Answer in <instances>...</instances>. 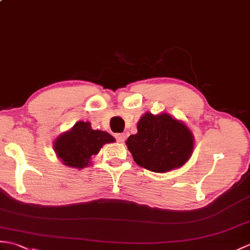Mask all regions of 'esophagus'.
<instances>
[{
    "instance_id": "34e87169",
    "label": "esophagus",
    "mask_w": 250,
    "mask_h": 250,
    "mask_svg": "<svg viewBox=\"0 0 250 250\" xmlns=\"http://www.w3.org/2000/svg\"><path fill=\"white\" fill-rule=\"evenodd\" d=\"M115 138L117 139V142L123 143V142H125V133H117V134H115Z\"/></svg>"
}]
</instances>
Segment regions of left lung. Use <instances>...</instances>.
<instances>
[{
    "label": "left lung",
    "instance_id": "8db88e82",
    "mask_svg": "<svg viewBox=\"0 0 250 250\" xmlns=\"http://www.w3.org/2000/svg\"><path fill=\"white\" fill-rule=\"evenodd\" d=\"M125 145L136 164L154 172L180 168L189 160L194 136L182 121L169 114L146 113L137 123V133Z\"/></svg>",
    "mask_w": 250,
    "mask_h": 250
}]
</instances>
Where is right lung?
<instances>
[{"label":"right lung","mask_w":250,"mask_h":250,"mask_svg":"<svg viewBox=\"0 0 250 250\" xmlns=\"http://www.w3.org/2000/svg\"><path fill=\"white\" fill-rule=\"evenodd\" d=\"M114 142L115 138L107 132L92 130L88 121H78L56 138L53 147L63 165L82 169L90 165L91 158L99 153L103 145Z\"/></svg>","instance_id":"1"}]
</instances>
